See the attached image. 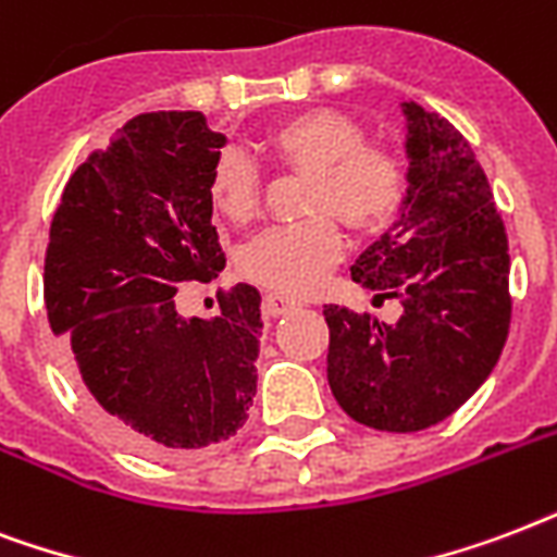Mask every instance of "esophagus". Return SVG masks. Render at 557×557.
<instances>
[{"mask_svg": "<svg viewBox=\"0 0 557 557\" xmlns=\"http://www.w3.org/2000/svg\"><path fill=\"white\" fill-rule=\"evenodd\" d=\"M261 310H264V317H282V313H290V310H296V301L284 299V296H264V305H261Z\"/></svg>", "mask_w": 557, "mask_h": 557, "instance_id": "esophagus-1", "label": "esophagus"}]
</instances>
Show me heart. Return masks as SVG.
<instances>
[{
  "mask_svg": "<svg viewBox=\"0 0 557 557\" xmlns=\"http://www.w3.org/2000/svg\"><path fill=\"white\" fill-rule=\"evenodd\" d=\"M267 153L282 165L313 176L310 214H334L355 235L386 230L398 214L407 176L400 159L366 141L363 127L334 110H308L267 133ZM211 209L235 226L258 211V174L247 159L223 157L209 180ZM343 252L337 223L313 218L299 226L264 232L244 252V273L282 296L317 290Z\"/></svg>",
  "mask_w": 557,
  "mask_h": 557,
  "instance_id": "1",
  "label": "heart"
}]
</instances>
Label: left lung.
<instances>
[{
	"mask_svg": "<svg viewBox=\"0 0 557 557\" xmlns=\"http://www.w3.org/2000/svg\"><path fill=\"white\" fill-rule=\"evenodd\" d=\"M407 197L351 278L395 299L398 322L325 305L327 383L348 416L416 433L454 416L497 366L511 322L508 238L471 145L438 113L404 101Z\"/></svg>",
	"mask_w": 557,
	"mask_h": 557,
	"instance_id": "left-lung-1",
	"label": "left lung"
}]
</instances>
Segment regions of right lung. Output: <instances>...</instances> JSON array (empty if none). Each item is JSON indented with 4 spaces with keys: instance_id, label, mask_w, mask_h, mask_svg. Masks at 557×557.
Listing matches in <instances>:
<instances>
[{
    "instance_id": "obj_1",
    "label": "right lung",
    "mask_w": 557,
    "mask_h": 557,
    "mask_svg": "<svg viewBox=\"0 0 557 557\" xmlns=\"http://www.w3.org/2000/svg\"><path fill=\"white\" fill-rule=\"evenodd\" d=\"M223 133L202 113H141L69 176L46 249V310L107 430L150 459L238 433L256 395L261 293L235 284L211 319L176 287L226 264L209 180Z\"/></svg>"
}]
</instances>
